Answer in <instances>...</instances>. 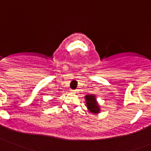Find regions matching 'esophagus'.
<instances>
[{
  "instance_id": "esophagus-1",
  "label": "esophagus",
  "mask_w": 151,
  "mask_h": 151,
  "mask_svg": "<svg viewBox=\"0 0 151 151\" xmlns=\"http://www.w3.org/2000/svg\"><path fill=\"white\" fill-rule=\"evenodd\" d=\"M71 91L72 93H76L77 92V90H71Z\"/></svg>"
}]
</instances>
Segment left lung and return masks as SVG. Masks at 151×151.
I'll return each instance as SVG.
<instances>
[{"mask_svg": "<svg viewBox=\"0 0 151 151\" xmlns=\"http://www.w3.org/2000/svg\"><path fill=\"white\" fill-rule=\"evenodd\" d=\"M86 104L88 112L92 114H98L101 112V106L97 101L96 95H87L85 96Z\"/></svg>", "mask_w": 151, "mask_h": 151, "instance_id": "1", "label": "left lung"}]
</instances>
